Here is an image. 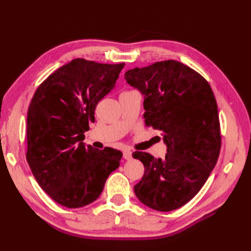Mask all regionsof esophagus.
Masks as SVG:
<instances>
[{"label":"esophagus","mask_w":251,"mask_h":251,"mask_svg":"<svg viewBox=\"0 0 251 251\" xmlns=\"http://www.w3.org/2000/svg\"><path fill=\"white\" fill-rule=\"evenodd\" d=\"M124 158L126 159V160H131V159L133 158L132 157V151H124Z\"/></svg>","instance_id":"1"}]
</instances>
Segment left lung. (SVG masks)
<instances>
[{
  "instance_id": "obj_1",
  "label": "left lung",
  "mask_w": 251,
  "mask_h": 251,
  "mask_svg": "<svg viewBox=\"0 0 251 251\" xmlns=\"http://www.w3.org/2000/svg\"><path fill=\"white\" fill-rule=\"evenodd\" d=\"M125 78L144 95L146 125L161 131L168 147L164 159L133 153L144 165L134 192L155 210L180 208L199 193L218 161L221 131L214 92L201 74L173 59L128 70Z\"/></svg>"
}]
</instances>
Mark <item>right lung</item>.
<instances>
[{
	"label": "right lung",
	"instance_id": "add662e5",
	"mask_svg": "<svg viewBox=\"0 0 251 251\" xmlns=\"http://www.w3.org/2000/svg\"><path fill=\"white\" fill-rule=\"evenodd\" d=\"M125 65L75 58L50 74L30 102L26 159L37 183L63 206L94 202L119 166L121 151L82 140L98 101L115 87Z\"/></svg>",
	"mask_w": 251,
	"mask_h": 251
}]
</instances>
